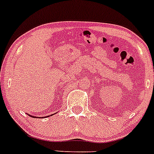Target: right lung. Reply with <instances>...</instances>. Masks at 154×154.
<instances>
[{"label": "right lung", "mask_w": 154, "mask_h": 154, "mask_svg": "<svg viewBox=\"0 0 154 154\" xmlns=\"http://www.w3.org/2000/svg\"><path fill=\"white\" fill-rule=\"evenodd\" d=\"M29 116H31V117H34L33 116H31V115H29Z\"/></svg>", "instance_id": "right-lung-1"}]
</instances>
